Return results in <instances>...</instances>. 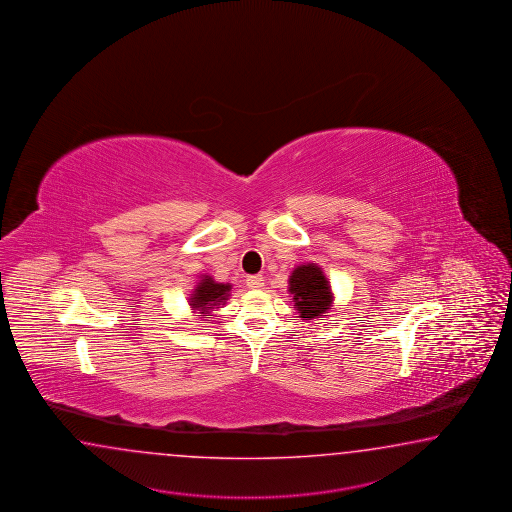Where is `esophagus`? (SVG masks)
Segmentation results:
<instances>
[{
    "instance_id": "esophagus-1",
    "label": "esophagus",
    "mask_w": 512,
    "mask_h": 512,
    "mask_svg": "<svg viewBox=\"0 0 512 512\" xmlns=\"http://www.w3.org/2000/svg\"><path fill=\"white\" fill-rule=\"evenodd\" d=\"M246 284H248V288L251 290H259L264 286V277L262 275H248L246 277Z\"/></svg>"
}]
</instances>
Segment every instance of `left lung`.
<instances>
[{"label":"left lung","instance_id":"1","mask_svg":"<svg viewBox=\"0 0 512 512\" xmlns=\"http://www.w3.org/2000/svg\"><path fill=\"white\" fill-rule=\"evenodd\" d=\"M288 292L299 318L316 319L332 307V290L318 264L297 266L288 277Z\"/></svg>","mask_w":512,"mask_h":512}]
</instances>
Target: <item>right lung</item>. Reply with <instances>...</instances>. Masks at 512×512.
<instances>
[{"label":"right lung","instance_id":"1","mask_svg":"<svg viewBox=\"0 0 512 512\" xmlns=\"http://www.w3.org/2000/svg\"><path fill=\"white\" fill-rule=\"evenodd\" d=\"M229 292H231V284L216 283L213 277L204 275L194 286L193 294L189 296V305L202 316H207L213 308L226 305Z\"/></svg>","mask_w":512,"mask_h":512}]
</instances>
